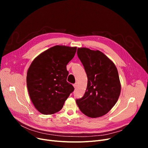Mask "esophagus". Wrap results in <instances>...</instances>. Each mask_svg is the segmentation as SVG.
Returning a JSON list of instances; mask_svg holds the SVG:
<instances>
[{"instance_id":"obj_1","label":"esophagus","mask_w":148,"mask_h":148,"mask_svg":"<svg viewBox=\"0 0 148 148\" xmlns=\"http://www.w3.org/2000/svg\"><path fill=\"white\" fill-rule=\"evenodd\" d=\"M73 86H74V88H76L77 87V83H74V84H73Z\"/></svg>"}]
</instances>
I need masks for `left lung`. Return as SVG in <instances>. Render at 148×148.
I'll use <instances>...</instances> for the list:
<instances>
[{
    "mask_svg": "<svg viewBox=\"0 0 148 148\" xmlns=\"http://www.w3.org/2000/svg\"><path fill=\"white\" fill-rule=\"evenodd\" d=\"M77 53L86 73L88 84L84 95L76 99V103L85 115L100 117L112 109L120 95L117 68L99 50L79 48Z\"/></svg>",
    "mask_w": 148,
    "mask_h": 148,
    "instance_id": "left-lung-1",
    "label": "left lung"
}]
</instances>
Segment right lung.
<instances>
[{
  "instance_id": "1",
  "label": "right lung",
  "mask_w": 148,
  "mask_h": 148,
  "mask_svg": "<svg viewBox=\"0 0 148 148\" xmlns=\"http://www.w3.org/2000/svg\"><path fill=\"white\" fill-rule=\"evenodd\" d=\"M77 48L56 45L37 56L27 73V87L36 109L44 114L62 109L74 88L67 81L66 65L74 56Z\"/></svg>"
}]
</instances>
